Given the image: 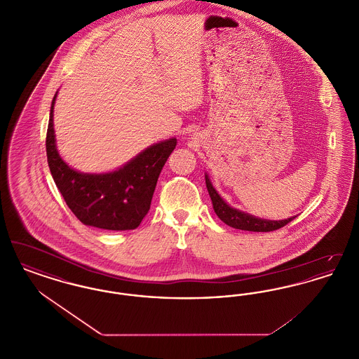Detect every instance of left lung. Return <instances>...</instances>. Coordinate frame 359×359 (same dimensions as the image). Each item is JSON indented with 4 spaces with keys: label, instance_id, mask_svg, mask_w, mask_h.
<instances>
[{
    "label": "left lung",
    "instance_id": "obj_1",
    "mask_svg": "<svg viewBox=\"0 0 359 359\" xmlns=\"http://www.w3.org/2000/svg\"><path fill=\"white\" fill-rule=\"evenodd\" d=\"M205 186L208 189L211 202L214 205V211L218 215V218L234 227V229H239V230H246V231H274L278 230L281 227H284L285 224H288L290 221L294 219V217L284 219V221H266V219H259L253 215L245 214L242 211H238L236 208H231L227 203H224L222 198L218 195V192L215 191V188L212 187L208 176L205 175Z\"/></svg>",
    "mask_w": 359,
    "mask_h": 359
}]
</instances>
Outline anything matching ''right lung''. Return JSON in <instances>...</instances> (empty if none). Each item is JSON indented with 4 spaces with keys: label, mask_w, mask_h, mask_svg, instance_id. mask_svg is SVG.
Segmentation results:
<instances>
[{
    "label": "right lung",
    "mask_w": 359,
    "mask_h": 359,
    "mask_svg": "<svg viewBox=\"0 0 359 359\" xmlns=\"http://www.w3.org/2000/svg\"><path fill=\"white\" fill-rule=\"evenodd\" d=\"M52 100L46 148L55 184L74 215L87 226L104 230H133L151 208L158 175L176 147V138L149 147L118 171L81 173L56 151Z\"/></svg>",
    "instance_id": "obj_1"
}]
</instances>
